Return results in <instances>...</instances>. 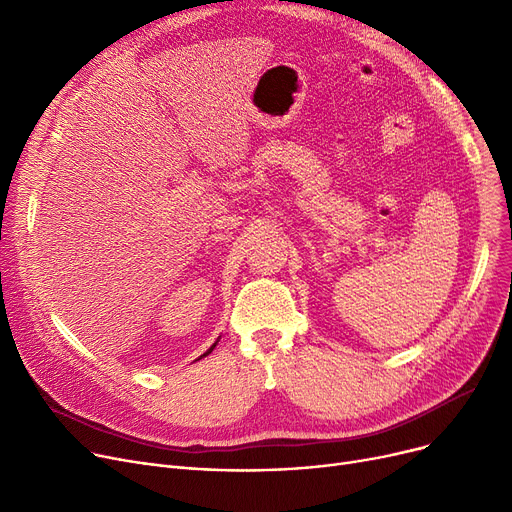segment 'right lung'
Here are the masks:
<instances>
[{
  "instance_id": "1",
  "label": "right lung",
  "mask_w": 512,
  "mask_h": 512,
  "mask_svg": "<svg viewBox=\"0 0 512 512\" xmlns=\"http://www.w3.org/2000/svg\"><path fill=\"white\" fill-rule=\"evenodd\" d=\"M215 344H218V340H215V342H213V344H211V348H209V351H207V353H203V355H201V357H207V355H209V353H211V351H213V348H215ZM201 357H199V359H201Z\"/></svg>"
}]
</instances>
